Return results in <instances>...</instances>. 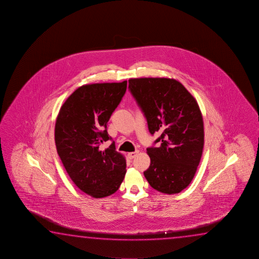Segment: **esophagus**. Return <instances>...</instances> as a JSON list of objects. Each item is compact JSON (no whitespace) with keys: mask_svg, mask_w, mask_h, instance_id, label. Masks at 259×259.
Returning a JSON list of instances; mask_svg holds the SVG:
<instances>
[{"mask_svg":"<svg viewBox=\"0 0 259 259\" xmlns=\"http://www.w3.org/2000/svg\"><path fill=\"white\" fill-rule=\"evenodd\" d=\"M139 153V150H136V151H134V152H130V153H127V157L132 159V158H135L137 155Z\"/></svg>","mask_w":259,"mask_h":259,"instance_id":"34e87169","label":"esophagus"}]
</instances>
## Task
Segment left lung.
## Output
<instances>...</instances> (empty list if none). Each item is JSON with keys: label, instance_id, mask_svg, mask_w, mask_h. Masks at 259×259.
<instances>
[{"label": "left lung", "instance_id": "1", "mask_svg": "<svg viewBox=\"0 0 259 259\" xmlns=\"http://www.w3.org/2000/svg\"><path fill=\"white\" fill-rule=\"evenodd\" d=\"M128 88L147 118L149 131L160 134L148 148L144 171L154 189L180 193L193 180L204 147V122L197 101L180 81L168 78L128 79Z\"/></svg>", "mask_w": 259, "mask_h": 259}]
</instances>
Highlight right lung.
Here are the masks:
<instances>
[{
  "instance_id": "obj_1",
  "label": "right lung",
  "mask_w": 259,
  "mask_h": 259,
  "mask_svg": "<svg viewBox=\"0 0 259 259\" xmlns=\"http://www.w3.org/2000/svg\"><path fill=\"white\" fill-rule=\"evenodd\" d=\"M127 90V80L86 84L61 107L55 123L58 155L74 184L95 198L115 193L126 174V159L116 151L107 123Z\"/></svg>"
}]
</instances>
